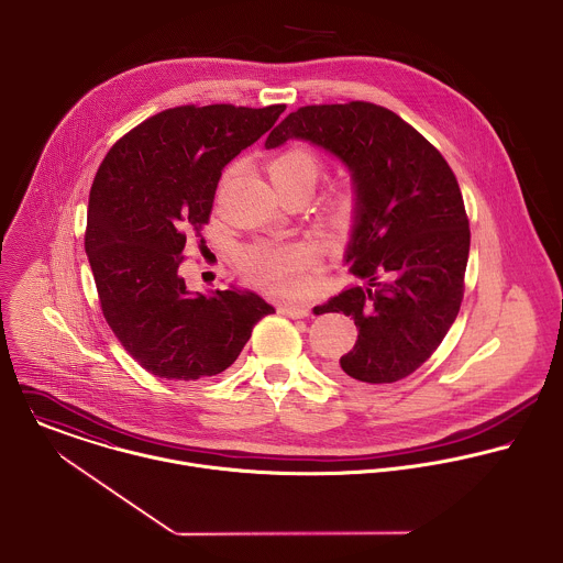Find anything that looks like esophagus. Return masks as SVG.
Instances as JSON below:
<instances>
[{
	"label": "esophagus",
	"mask_w": 563,
	"mask_h": 563,
	"mask_svg": "<svg viewBox=\"0 0 563 563\" xmlns=\"http://www.w3.org/2000/svg\"><path fill=\"white\" fill-rule=\"evenodd\" d=\"M280 313L291 320H300V318L309 316V309L302 305H280Z\"/></svg>",
	"instance_id": "34e87169"
}]
</instances>
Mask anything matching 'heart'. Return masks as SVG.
<instances>
[{"label":"heart","instance_id":"1","mask_svg":"<svg viewBox=\"0 0 563 563\" xmlns=\"http://www.w3.org/2000/svg\"><path fill=\"white\" fill-rule=\"evenodd\" d=\"M320 164L318 157L307 148H287L269 162V177L276 188L307 181L316 184ZM353 208L351 188L335 192L329 206V217L333 223H342ZM316 250L307 243L287 245H256L243 252V272L261 287L280 294L296 296L302 294L311 283V269L316 265Z\"/></svg>","mask_w":563,"mask_h":563}]
</instances>
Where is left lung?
I'll use <instances>...</instances> for the list:
<instances>
[{"label":"left lung","instance_id":"8db88e82","mask_svg":"<svg viewBox=\"0 0 563 563\" xmlns=\"http://www.w3.org/2000/svg\"><path fill=\"white\" fill-rule=\"evenodd\" d=\"M302 140L338 157L355 192L344 265L351 285L313 313L355 320L357 342L335 373L364 384L412 375L454 324L470 258V221L443 155L390 109L373 102L291 111L265 140Z\"/></svg>","mask_w":563,"mask_h":563}]
</instances>
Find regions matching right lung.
<instances>
[{
    "label": "right lung",
    "mask_w": 563,
    "mask_h": 563,
    "mask_svg": "<svg viewBox=\"0 0 563 563\" xmlns=\"http://www.w3.org/2000/svg\"><path fill=\"white\" fill-rule=\"evenodd\" d=\"M285 104L166 109L102 159L89 192L85 252L102 316L151 375L197 382L223 373L254 324L274 313L258 294L190 291L186 236L208 223L225 164L274 126Z\"/></svg>",
    "instance_id": "add662e5"
}]
</instances>
